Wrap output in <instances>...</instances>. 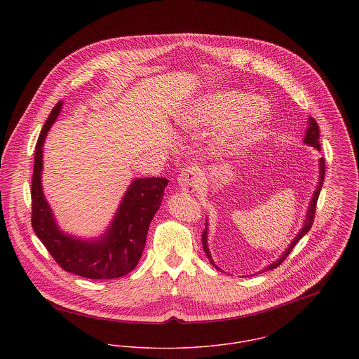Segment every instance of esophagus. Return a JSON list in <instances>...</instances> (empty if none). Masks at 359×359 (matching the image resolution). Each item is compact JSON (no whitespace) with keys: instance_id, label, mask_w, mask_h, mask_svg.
<instances>
[{"instance_id":"obj_1","label":"esophagus","mask_w":359,"mask_h":359,"mask_svg":"<svg viewBox=\"0 0 359 359\" xmlns=\"http://www.w3.org/2000/svg\"><path fill=\"white\" fill-rule=\"evenodd\" d=\"M199 180H201L199 170L195 168V167H188V168H184L181 171V174L178 175L177 181H178V185H180L181 189L191 191V189H194L198 185Z\"/></svg>"}]
</instances>
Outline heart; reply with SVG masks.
Instances as JSON below:
<instances>
[{
  "label": "heart",
  "instance_id": "heart-1",
  "mask_svg": "<svg viewBox=\"0 0 359 359\" xmlns=\"http://www.w3.org/2000/svg\"><path fill=\"white\" fill-rule=\"evenodd\" d=\"M269 117V106L264 101L242 93H221L189 104L178 114L177 123L185 130H198L221 120L233 118L228 130L229 138L238 144H248L262 133Z\"/></svg>",
  "mask_w": 359,
  "mask_h": 359
}]
</instances>
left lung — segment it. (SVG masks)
<instances>
[{
	"label": "left lung",
	"mask_w": 359,
	"mask_h": 359,
	"mask_svg": "<svg viewBox=\"0 0 359 359\" xmlns=\"http://www.w3.org/2000/svg\"><path fill=\"white\" fill-rule=\"evenodd\" d=\"M304 144L311 145V147L316 148L318 151H320V144H319V127H318V123H316L312 117H309V118H308V128L307 133H306V137H304ZM323 180H325V158H323V157H320V158H319V182H318L316 191L313 192V196H312L311 203H309V207H308L307 217H306L304 226H303V228H302V231L297 233V236L294 238V241L290 243V246L286 249V252L282 255V257H280L279 259H276L273 264L268 265L265 269H262V272H264V271H269V269H273V268L279 266V265L285 261V258L290 255V252L293 250V248L296 246V243H297V242H299V241H300V239L307 233L308 231L311 229L312 222H313V217H315L316 202H318V198H319V194H320L322 185H323ZM207 225H208V224H207V221H205V231H203V233H202V243H203V249H205V256L210 258V262H211L217 269H219V268L214 264V261H212V258H211V255H210V252H208V246H207ZM258 273H259V272H258Z\"/></svg>",
	"instance_id": "left-lung-1"
}]
</instances>
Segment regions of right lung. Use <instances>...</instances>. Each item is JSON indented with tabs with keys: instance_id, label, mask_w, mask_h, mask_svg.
Listing matches in <instances>:
<instances>
[{
	"instance_id": "right-lung-1",
	"label": "right lung",
	"mask_w": 359,
	"mask_h": 359,
	"mask_svg": "<svg viewBox=\"0 0 359 359\" xmlns=\"http://www.w3.org/2000/svg\"><path fill=\"white\" fill-rule=\"evenodd\" d=\"M62 104L59 101L53 106L36 145L32 180L33 229L65 271L88 279L124 276L137 266L142 256L151 221L161 205L168 180L138 178L133 181L110 226L98 239L83 241L60 231L43 192L41 171L44 141Z\"/></svg>"
}]
</instances>
